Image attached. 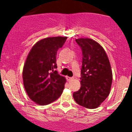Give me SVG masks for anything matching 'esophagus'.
I'll list each match as a JSON object with an SVG mask.
<instances>
[{"instance_id": "obj_1", "label": "esophagus", "mask_w": 132, "mask_h": 132, "mask_svg": "<svg viewBox=\"0 0 132 132\" xmlns=\"http://www.w3.org/2000/svg\"><path fill=\"white\" fill-rule=\"evenodd\" d=\"M66 79H67V81H71V80H73V79H74V78H73V77H66Z\"/></svg>"}]
</instances>
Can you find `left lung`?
Masks as SVG:
<instances>
[{"mask_svg":"<svg viewBox=\"0 0 132 132\" xmlns=\"http://www.w3.org/2000/svg\"><path fill=\"white\" fill-rule=\"evenodd\" d=\"M82 52L80 88L73 93L75 102L85 108H96L109 95L112 71L105 50L90 38L75 39Z\"/></svg>","mask_w":132,"mask_h":132,"instance_id":"left-lung-1","label":"left lung"}]
</instances>
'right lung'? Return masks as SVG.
<instances>
[{"mask_svg":"<svg viewBox=\"0 0 132 132\" xmlns=\"http://www.w3.org/2000/svg\"><path fill=\"white\" fill-rule=\"evenodd\" d=\"M67 37L44 38L36 42L27 56L22 71L23 84L28 96L39 105H47L61 95L66 79L57 68V52Z\"/></svg>","mask_w":132,"mask_h":132,"instance_id":"right-lung-1","label":"right lung"}]
</instances>
